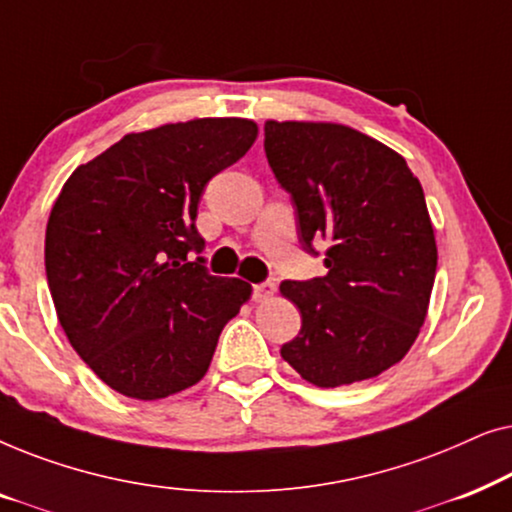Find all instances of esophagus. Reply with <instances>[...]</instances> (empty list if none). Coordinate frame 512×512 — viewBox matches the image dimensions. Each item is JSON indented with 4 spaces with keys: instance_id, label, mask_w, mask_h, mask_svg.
Returning a JSON list of instances; mask_svg holds the SVG:
<instances>
[{
    "instance_id": "34e87169",
    "label": "esophagus",
    "mask_w": 512,
    "mask_h": 512,
    "mask_svg": "<svg viewBox=\"0 0 512 512\" xmlns=\"http://www.w3.org/2000/svg\"><path fill=\"white\" fill-rule=\"evenodd\" d=\"M275 282H270V279H265L261 284H254V300L258 303H265V300L272 298V293H275Z\"/></svg>"
}]
</instances>
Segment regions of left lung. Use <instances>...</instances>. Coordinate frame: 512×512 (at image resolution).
Here are the masks:
<instances>
[{"label":"left lung","mask_w":512,"mask_h":512,"mask_svg":"<svg viewBox=\"0 0 512 512\" xmlns=\"http://www.w3.org/2000/svg\"><path fill=\"white\" fill-rule=\"evenodd\" d=\"M265 156L296 207L298 242L326 275L279 286L303 326L282 359L317 387L377 377L408 354L429 310L438 249L422 184L377 139L335 123H265Z\"/></svg>","instance_id":"8db88e82"}]
</instances>
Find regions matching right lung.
Returning <instances> with one entry per match:
<instances>
[{
	"mask_svg": "<svg viewBox=\"0 0 512 512\" xmlns=\"http://www.w3.org/2000/svg\"><path fill=\"white\" fill-rule=\"evenodd\" d=\"M256 135L244 118L132 132L62 186L46 226L48 289L76 354L118 394L156 401L200 382L249 298L247 282L207 270L195 219L209 179Z\"/></svg>",
	"mask_w": 512,
	"mask_h": 512,
	"instance_id": "right-lung-1",
	"label": "right lung"
}]
</instances>
